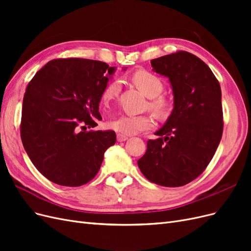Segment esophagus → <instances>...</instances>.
Masks as SVG:
<instances>
[{
  "label": "esophagus",
  "mask_w": 251,
  "mask_h": 251,
  "mask_svg": "<svg viewBox=\"0 0 251 251\" xmlns=\"http://www.w3.org/2000/svg\"><path fill=\"white\" fill-rule=\"evenodd\" d=\"M127 136H125V135H121V134H117V141L118 142H124L126 140H127Z\"/></svg>",
  "instance_id": "esophagus-1"
}]
</instances>
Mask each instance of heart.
Instances as JSON below:
<instances>
[{
    "instance_id": "b5f03b06",
    "label": "heart",
    "mask_w": 251,
    "mask_h": 251,
    "mask_svg": "<svg viewBox=\"0 0 251 251\" xmlns=\"http://www.w3.org/2000/svg\"><path fill=\"white\" fill-rule=\"evenodd\" d=\"M132 81L141 92L150 98L149 108L158 116L164 117L171 110V102L169 98L161 95L163 90V82L156 74L139 70L132 75ZM121 89V81L118 78L111 80L105 86L101 92V102L108 105L111 101L115 100ZM155 126V120L150 114L142 115H132V114H124L117 118L111 120L109 127L118 134L128 136L135 135L143 131H148Z\"/></svg>"
}]
</instances>
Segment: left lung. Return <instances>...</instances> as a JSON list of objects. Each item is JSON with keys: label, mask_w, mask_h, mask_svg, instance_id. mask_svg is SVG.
<instances>
[{"label": "left lung", "mask_w": 251, "mask_h": 251, "mask_svg": "<svg viewBox=\"0 0 251 251\" xmlns=\"http://www.w3.org/2000/svg\"><path fill=\"white\" fill-rule=\"evenodd\" d=\"M153 70L170 78L174 109L147 142L138 166L148 180L183 186L198 178L214 157L223 133L221 87L209 67L186 51L151 60Z\"/></svg>", "instance_id": "1"}]
</instances>
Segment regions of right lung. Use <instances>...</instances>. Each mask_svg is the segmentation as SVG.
<instances>
[{
    "instance_id": "right-lung-1",
    "label": "right lung",
    "mask_w": 251,
    "mask_h": 251,
    "mask_svg": "<svg viewBox=\"0 0 251 251\" xmlns=\"http://www.w3.org/2000/svg\"><path fill=\"white\" fill-rule=\"evenodd\" d=\"M114 71L115 68L100 60L56 58L29 81L23 100L21 138L30 160L48 180L80 186L100 171L116 134L86 131V126L94 127L101 119V92Z\"/></svg>"
}]
</instances>
